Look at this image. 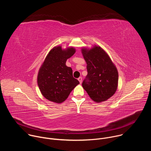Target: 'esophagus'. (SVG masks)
I'll list each match as a JSON object with an SVG mask.
<instances>
[{"label":"esophagus","mask_w":151,"mask_h":151,"mask_svg":"<svg viewBox=\"0 0 151 151\" xmlns=\"http://www.w3.org/2000/svg\"><path fill=\"white\" fill-rule=\"evenodd\" d=\"M78 81H79V82H80V83H82V78H81V77H79L78 79Z\"/></svg>","instance_id":"1"}]
</instances>
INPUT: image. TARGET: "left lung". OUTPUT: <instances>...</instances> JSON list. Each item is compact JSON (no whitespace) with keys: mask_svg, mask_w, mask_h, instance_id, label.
I'll return each mask as SVG.
<instances>
[{"mask_svg":"<svg viewBox=\"0 0 151 151\" xmlns=\"http://www.w3.org/2000/svg\"><path fill=\"white\" fill-rule=\"evenodd\" d=\"M81 52L87 63L88 74L82 87L90 97L97 103L104 101L116 91L118 72L107 53L100 46L83 47Z\"/></svg>","mask_w":151,"mask_h":151,"instance_id":"obj_1","label":"left lung"}]
</instances>
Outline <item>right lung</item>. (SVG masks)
Instances as JSON below:
<instances>
[{
	"label": "right lung",
	"instance_id": "obj_1",
	"mask_svg": "<svg viewBox=\"0 0 151 151\" xmlns=\"http://www.w3.org/2000/svg\"><path fill=\"white\" fill-rule=\"evenodd\" d=\"M76 52L74 47L52 48L39 70L37 85L42 96L47 100L61 103L65 101L79 82L73 77L72 69L66 61Z\"/></svg>",
	"mask_w": 151,
	"mask_h": 151
}]
</instances>
